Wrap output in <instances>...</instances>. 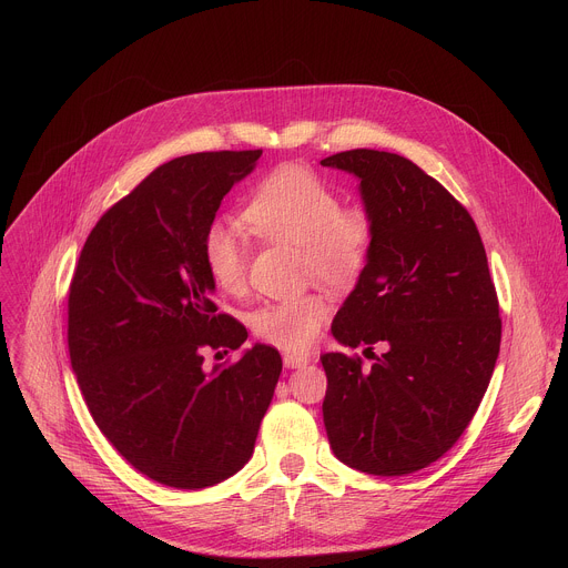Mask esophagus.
I'll return each mask as SVG.
<instances>
[{
    "mask_svg": "<svg viewBox=\"0 0 568 568\" xmlns=\"http://www.w3.org/2000/svg\"><path fill=\"white\" fill-rule=\"evenodd\" d=\"M312 362L310 355H303V353H285L283 355V364L287 368H301V366H307Z\"/></svg>",
    "mask_w": 568,
    "mask_h": 568,
    "instance_id": "esophagus-1",
    "label": "esophagus"
}]
</instances>
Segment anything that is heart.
<instances>
[{
  "instance_id": "b5f03b06",
  "label": "heart",
  "mask_w": 568,
  "mask_h": 568,
  "mask_svg": "<svg viewBox=\"0 0 568 568\" xmlns=\"http://www.w3.org/2000/svg\"><path fill=\"white\" fill-rule=\"evenodd\" d=\"M242 220L261 240L301 247V272L307 281L346 292L366 270L373 245L371 215L342 206L339 193L305 166L285 164L265 175L250 193ZM247 261V231L240 224L213 222L206 229L204 263L222 292L242 290ZM328 316L331 301L321 292H307L263 303L252 312L250 326L261 342L298 353L314 344Z\"/></svg>"
}]
</instances>
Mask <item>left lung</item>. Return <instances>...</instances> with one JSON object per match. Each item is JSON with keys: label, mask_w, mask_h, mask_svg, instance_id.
Segmentation results:
<instances>
[{"label": "left lung", "mask_w": 568, "mask_h": 568, "mask_svg": "<svg viewBox=\"0 0 568 568\" xmlns=\"http://www.w3.org/2000/svg\"><path fill=\"white\" fill-rule=\"evenodd\" d=\"M359 180L373 220L366 270L333 337L373 353L371 368L321 355L335 456L366 474L402 476L438 460L474 418L501 344L495 283L467 209L414 161L379 150L321 159Z\"/></svg>", "instance_id": "obj_1"}]
</instances>
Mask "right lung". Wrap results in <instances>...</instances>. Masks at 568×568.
<instances>
[{"mask_svg": "<svg viewBox=\"0 0 568 568\" xmlns=\"http://www.w3.org/2000/svg\"><path fill=\"white\" fill-rule=\"evenodd\" d=\"M261 154L195 152L152 171L97 222L69 287V357L94 423L134 469L178 490L245 467L283 368L265 344L204 368V348L247 342L213 303L204 233Z\"/></svg>", "mask_w": 568, "mask_h": 568, "instance_id": "right-lung-1", "label": "right lung"}]
</instances>
